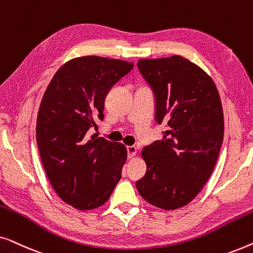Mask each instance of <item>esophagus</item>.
I'll return each instance as SVG.
<instances>
[{"mask_svg": "<svg viewBox=\"0 0 253 253\" xmlns=\"http://www.w3.org/2000/svg\"><path fill=\"white\" fill-rule=\"evenodd\" d=\"M126 152H127V158H132L137 153V147L134 146V145L126 146Z\"/></svg>", "mask_w": 253, "mask_h": 253, "instance_id": "obj_1", "label": "esophagus"}]
</instances>
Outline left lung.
Segmentation results:
<instances>
[{
    "label": "left lung",
    "mask_w": 253,
    "mask_h": 253,
    "mask_svg": "<svg viewBox=\"0 0 253 253\" xmlns=\"http://www.w3.org/2000/svg\"><path fill=\"white\" fill-rule=\"evenodd\" d=\"M141 76L154 94V119L164 138L141 152L147 169L136 186L164 210L185 206L209 181L223 141V112L212 78L186 58L139 60Z\"/></svg>",
    "instance_id": "8db88e82"
}]
</instances>
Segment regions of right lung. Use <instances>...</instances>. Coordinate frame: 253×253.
Instances as JSON below:
<instances>
[{"mask_svg":"<svg viewBox=\"0 0 253 253\" xmlns=\"http://www.w3.org/2000/svg\"><path fill=\"white\" fill-rule=\"evenodd\" d=\"M133 63L99 56L71 60L58 69L38 113L41 161L58 197L81 211L101 206L122 177L123 144L88 137L103 120L106 96Z\"/></svg>","mask_w":253,"mask_h":253,"instance_id":"1","label":"right lung"}]
</instances>
